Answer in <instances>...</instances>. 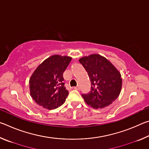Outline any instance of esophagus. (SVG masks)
I'll return each mask as SVG.
<instances>
[{
    "mask_svg": "<svg viewBox=\"0 0 149 149\" xmlns=\"http://www.w3.org/2000/svg\"><path fill=\"white\" fill-rule=\"evenodd\" d=\"M74 89H76V90H79L80 89V87L79 86H77V87H74Z\"/></svg>",
    "mask_w": 149,
    "mask_h": 149,
    "instance_id": "esophagus-1",
    "label": "esophagus"
}]
</instances>
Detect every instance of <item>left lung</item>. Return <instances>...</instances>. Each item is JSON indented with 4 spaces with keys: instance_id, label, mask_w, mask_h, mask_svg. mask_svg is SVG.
<instances>
[{
    "instance_id": "left-lung-1",
    "label": "left lung",
    "mask_w": 149,
    "mask_h": 149,
    "mask_svg": "<svg viewBox=\"0 0 149 149\" xmlns=\"http://www.w3.org/2000/svg\"><path fill=\"white\" fill-rule=\"evenodd\" d=\"M91 81V91L83 94L85 102L93 108H102L112 104L122 89V79L119 71L106 58L91 54L79 60Z\"/></svg>"
}]
</instances>
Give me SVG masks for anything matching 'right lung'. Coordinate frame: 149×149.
Masks as SVG:
<instances>
[{"label":"right lung","instance_id":"add662e5","mask_svg":"<svg viewBox=\"0 0 149 149\" xmlns=\"http://www.w3.org/2000/svg\"><path fill=\"white\" fill-rule=\"evenodd\" d=\"M72 58L52 55L35 70L29 79L30 95L35 102L49 110L62 105L68 95L63 82V73Z\"/></svg>","mask_w":149,"mask_h":149}]
</instances>
